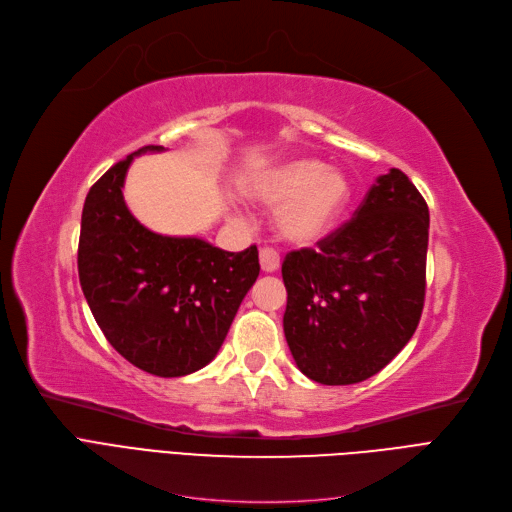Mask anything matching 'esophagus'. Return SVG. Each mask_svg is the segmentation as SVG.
<instances>
[{"label": "esophagus", "instance_id": "34e87169", "mask_svg": "<svg viewBox=\"0 0 512 512\" xmlns=\"http://www.w3.org/2000/svg\"><path fill=\"white\" fill-rule=\"evenodd\" d=\"M260 267L264 273L279 269V254L273 248H260Z\"/></svg>", "mask_w": 512, "mask_h": 512}]
</instances>
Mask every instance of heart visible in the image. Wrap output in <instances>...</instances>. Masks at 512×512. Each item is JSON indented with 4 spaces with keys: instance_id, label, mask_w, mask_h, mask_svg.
<instances>
[{
    "instance_id": "1",
    "label": "heart",
    "mask_w": 512,
    "mask_h": 512,
    "mask_svg": "<svg viewBox=\"0 0 512 512\" xmlns=\"http://www.w3.org/2000/svg\"><path fill=\"white\" fill-rule=\"evenodd\" d=\"M252 197L264 205H279L275 224L286 241L313 245L345 214L351 186L339 169L324 167L315 158H292L264 173Z\"/></svg>"
}]
</instances>
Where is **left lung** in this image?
I'll return each instance as SVG.
<instances>
[{
    "label": "left lung",
    "instance_id": "1",
    "mask_svg": "<svg viewBox=\"0 0 512 512\" xmlns=\"http://www.w3.org/2000/svg\"><path fill=\"white\" fill-rule=\"evenodd\" d=\"M428 228L424 197L390 169L317 250L286 256L284 332L303 375L324 385L360 383L411 341L426 298Z\"/></svg>",
    "mask_w": 512,
    "mask_h": 512
}]
</instances>
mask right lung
I'll return each mask as SVG.
<instances>
[{"instance_id":"1","label":"right lung","mask_w":512,"mask_h":512,"mask_svg":"<svg viewBox=\"0 0 512 512\" xmlns=\"http://www.w3.org/2000/svg\"><path fill=\"white\" fill-rule=\"evenodd\" d=\"M105 171L82 209L78 275L105 339L133 366L184 377L216 358L243 296L260 273L258 250L224 252L199 237L152 233L122 186L135 156Z\"/></svg>"}]
</instances>
